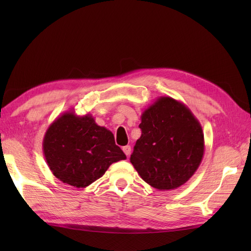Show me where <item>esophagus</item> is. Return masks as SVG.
Segmentation results:
<instances>
[{"label":"esophagus","instance_id":"esophagus-1","mask_svg":"<svg viewBox=\"0 0 251 251\" xmlns=\"http://www.w3.org/2000/svg\"><path fill=\"white\" fill-rule=\"evenodd\" d=\"M123 151H124V153L126 154V156H129L131 148L129 146H125V147H123Z\"/></svg>","mask_w":251,"mask_h":251}]
</instances>
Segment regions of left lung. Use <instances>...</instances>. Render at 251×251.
Instances as JSON below:
<instances>
[{"label": "left lung", "instance_id": "obj_1", "mask_svg": "<svg viewBox=\"0 0 251 251\" xmlns=\"http://www.w3.org/2000/svg\"><path fill=\"white\" fill-rule=\"evenodd\" d=\"M141 136L130 162L153 188L169 191L184 184L200 167L205 151L199 120L184 103L159 97L143 111Z\"/></svg>", "mask_w": 251, "mask_h": 251}]
</instances>
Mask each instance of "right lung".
<instances>
[{"label":"right lung","instance_id":"1","mask_svg":"<svg viewBox=\"0 0 251 251\" xmlns=\"http://www.w3.org/2000/svg\"><path fill=\"white\" fill-rule=\"evenodd\" d=\"M43 153L52 175L75 188H86L102 177L111 164L126 159L109 129L96 124L90 114L79 116L72 110L47 128Z\"/></svg>","mask_w":251,"mask_h":251}]
</instances>
